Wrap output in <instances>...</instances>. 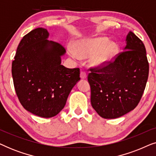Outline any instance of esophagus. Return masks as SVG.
<instances>
[{"label":"esophagus","mask_w":156,"mask_h":156,"mask_svg":"<svg viewBox=\"0 0 156 156\" xmlns=\"http://www.w3.org/2000/svg\"><path fill=\"white\" fill-rule=\"evenodd\" d=\"M80 77L82 79H86L87 78V72L84 71H81Z\"/></svg>","instance_id":"34e87169"}]
</instances>
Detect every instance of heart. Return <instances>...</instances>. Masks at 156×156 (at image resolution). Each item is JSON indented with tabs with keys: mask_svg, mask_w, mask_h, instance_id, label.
<instances>
[{
	"mask_svg": "<svg viewBox=\"0 0 156 156\" xmlns=\"http://www.w3.org/2000/svg\"><path fill=\"white\" fill-rule=\"evenodd\" d=\"M75 50L81 57L87 58L92 56L90 59L91 65L94 67L101 68L114 60L119 52V46L115 42H109L108 37H99L78 42L75 44ZM76 53L74 50L69 49V54L73 58L77 57Z\"/></svg>",
	"mask_w": 156,
	"mask_h": 156,
	"instance_id": "heart-1",
	"label": "heart"
}]
</instances>
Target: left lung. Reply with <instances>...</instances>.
Here are the masks:
<instances>
[{
    "instance_id": "1",
    "label": "left lung",
    "mask_w": 156,
    "mask_h": 156,
    "mask_svg": "<svg viewBox=\"0 0 156 156\" xmlns=\"http://www.w3.org/2000/svg\"><path fill=\"white\" fill-rule=\"evenodd\" d=\"M126 45L106 67L90 68L91 104L104 119H116L139 103L148 77L149 65L143 42L130 31Z\"/></svg>"
}]
</instances>
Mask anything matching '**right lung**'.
<instances>
[{"label":"right lung","mask_w":156,"mask_h":156,"mask_svg":"<svg viewBox=\"0 0 156 156\" xmlns=\"http://www.w3.org/2000/svg\"><path fill=\"white\" fill-rule=\"evenodd\" d=\"M42 27L34 29L19 43L12 63L16 94L25 109L36 116L50 118L65 107L70 91L80 80L79 68L61 65L66 50L48 40Z\"/></svg>","instance_id":"add662e5"}]
</instances>
